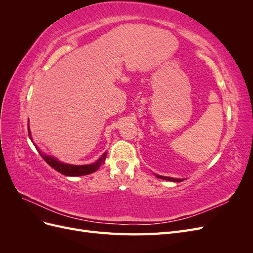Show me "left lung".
Listing matches in <instances>:
<instances>
[{"instance_id": "obj_1", "label": "left lung", "mask_w": 253, "mask_h": 253, "mask_svg": "<svg viewBox=\"0 0 253 253\" xmlns=\"http://www.w3.org/2000/svg\"><path fill=\"white\" fill-rule=\"evenodd\" d=\"M157 178H162V179H166V180H170V181H176V182H180L185 179H177V178H172V177H166V176H160V175H156Z\"/></svg>"}]
</instances>
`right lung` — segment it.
I'll list each match as a JSON object with an SVG mask.
<instances>
[{
  "instance_id": "right-lung-1",
  "label": "right lung",
  "mask_w": 253,
  "mask_h": 253,
  "mask_svg": "<svg viewBox=\"0 0 253 253\" xmlns=\"http://www.w3.org/2000/svg\"><path fill=\"white\" fill-rule=\"evenodd\" d=\"M28 135L30 137V132H28ZM40 155L42 156V158L45 160V162L52 168V169H55L56 171L65 176H82V175H87V174L93 173L100 168V166L104 163V160L106 158V153H104V154L94 164L85 165V166H73V165L60 163L56 158L49 157L47 155L43 154L41 152H40Z\"/></svg>"
}]
</instances>
